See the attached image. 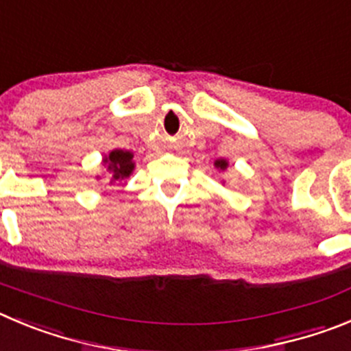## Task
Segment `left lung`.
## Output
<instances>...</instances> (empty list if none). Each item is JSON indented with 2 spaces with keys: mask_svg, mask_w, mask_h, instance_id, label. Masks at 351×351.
<instances>
[{
  "mask_svg": "<svg viewBox=\"0 0 351 351\" xmlns=\"http://www.w3.org/2000/svg\"><path fill=\"white\" fill-rule=\"evenodd\" d=\"M214 165L217 167V169H219V170H226L228 169V162H226V160H223V158L215 160Z\"/></svg>",
  "mask_w": 351,
  "mask_h": 351,
  "instance_id": "obj_1",
  "label": "left lung"
}]
</instances>
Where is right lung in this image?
<instances>
[{"instance_id":"obj_1","label":"right lung","mask_w":351,"mask_h":351,"mask_svg":"<svg viewBox=\"0 0 351 351\" xmlns=\"http://www.w3.org/2000/svg\"><path fill=\"white\" fill-rule=\"evenodd\" d=\"M104 165L108 167L109 173H111V182H114L130 178L136 163H134V154L130 151L114 149L104 158Z\"/></svg>"}]
</instances>
